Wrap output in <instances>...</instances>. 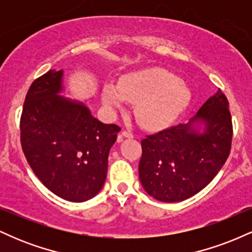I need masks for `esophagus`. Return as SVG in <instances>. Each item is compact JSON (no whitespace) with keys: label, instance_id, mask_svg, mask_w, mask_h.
Segmentation results:
<instances>
[{"label":"esophagus","instance_id":"esophagus-1","mask_svg":"<svg viewBox=\"0 0 252 252\" xmlns=\"http://www.w3.org/2000/svg\"><path fill=\"white\" fill-rule=\"evenodd\" d=\"M123 137H126V138H132L134 137V135H132V132H130L129 130H123L122 134L118 136V142H121L122 141Z\"/></svg>","mask_w":252,"mask_h":252}]
</instances>
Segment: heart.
<instances>
[{
  "label": "heart",
  "mask_w": 252,
  "mask_h": 252,
  "mask_svg": "<svg viewBox=\"0 0 252 252\" xmlns=\"http://www.w3.org/2000/svg\"><path fill=\"white\" fill-rule=\"evenodd\" d=\"M103 103L112 111L126 103H136L135 115L143 128L168 126L189 105L190 92L175 74L163 68L134 72L122 78L120 85L108 83L102 91Z\"/></svg>",
  "instance_id": "obj_1"
}]
</instances>
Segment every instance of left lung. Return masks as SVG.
Segmentation results:
<instances>
[{"mask_svg":"<svg viewBox=\"0 0 252 252\" xmlns=\"http://www.w3.org/2000/svg\"><path fill=\"white\" fill-rule=\"evenodd\" d=\"M232 131L227 98L219 89L189 123L141 141L138 174L143 189L164 202L182 201L200 192L227 160Z\"/></svg>","mask_w":252,"mask_h":252,"instance_id":"obj_1","label":"left lung"}]
</instances>
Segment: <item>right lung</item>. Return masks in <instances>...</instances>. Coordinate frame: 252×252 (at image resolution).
I'll list each match as a JSON object with an SVG mask.
<instances>
[{
  "instance_id": "obj_1",
  "label": "right lung",
  "mask_w": 252,
  "mask_h": 252,
  "mask_svg": "<svg viewBox=\"0 0 252 252\" xmlns=\"http://www.w3.org/2000/svg\"><path fill=\"white\" fill-rule=\"evenodd\" d=\"M62 91L63 70L32 83L20 121L21 146L34 174L51 192L82 202L102 189L121 128L99 122L83 103L60 96Z\"/></svg>"
}]
</instances>
